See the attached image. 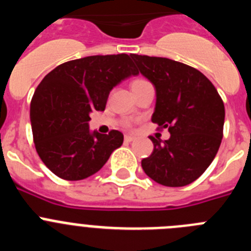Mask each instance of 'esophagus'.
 Here are the masks:
<instances>
[{
	"instance_id": "1",
	"label": "esophagus",
	"mask_w": 251,
	"mask_h": 251,
	"mask_svg": "<svg viewBox=\"0 0 251 251\" xmlns=\"http://www.w3.org/2000/svg\"><path fill=\"white\" fill-rule=\"evenodd\" d=\"M124 139H126V141H127V142H132V141H134V139H136V138H134V137H133V136H128V134H127V136L124 137Z\"/></svg>"
}]
</instances>
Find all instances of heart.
I'll use <instances>...</instances> for the list:
<instances>
[{
  "label": "heart",
  "instance_id": "1",
  "mask_svg": "<svg viewBox=\"0 0 251 251\" xmlns=\"http://www.w3.org/2000/svg\"><path fill=\"white\" fill-rule=\"evenodd\" d=\"M143 81H146V80H142V79H138V80H134L132 83V86L133 85H137V84H141V83H143Z\"/></svg>",
  "mask_w": 251,
  "mask_h": 251
}]
</instances>
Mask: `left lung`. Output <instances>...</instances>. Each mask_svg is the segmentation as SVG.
<instances>
[{"instance_id":"8db88e82","label":"left lung","mask_w":251,"mask_h":251,"mask_svg":"<svg viewBox=\"0 0 251 251\" xmlns=\"http://www.w3.org/2000/svg\"><path fill=\"white\" fill-rule=\"evenodd\" d=\"M156 88L153 123L168 128L171 137L151 138L153 152L142 168L157 183L182 187L211 165L221 145L225 106L214 84L197 69L167 57L130 54Z\"/></svg>"}]
</instances>
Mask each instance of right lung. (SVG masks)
<instances>
[{
    "label": "right lung",
    "mask_w": 251,
    "mask_h": 251,
    "mask_svg": "<svg viewBox=\"0 0 251 251\" xmlns=\"http://www.w3.org/2000/svg\"><path fill=\"white\" fill-rule=\"evenodd\" d=\"M138 72L127 54L94 55L51 70L31 99L30 118L36 152L57 177L79 181L97 174L123 134L90 133L89 114L104 110L113 86Z\"/></svg>",
    "instance_id": "obj_1"
}]
</instances>
